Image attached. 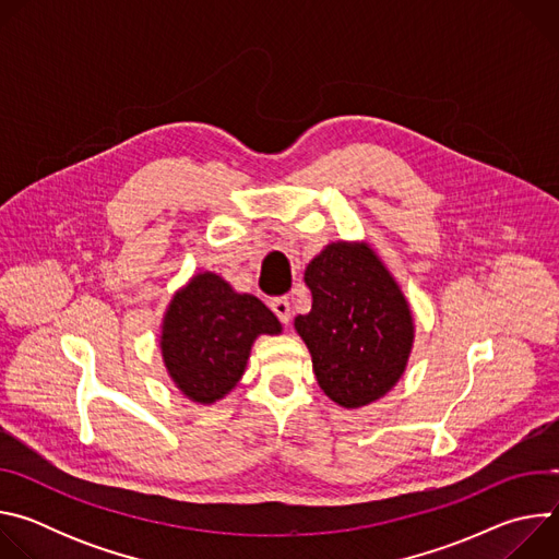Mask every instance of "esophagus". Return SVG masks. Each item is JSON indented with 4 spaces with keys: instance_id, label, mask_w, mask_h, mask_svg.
I'll return each instance as SVG.
<instances>
[{
    "instance_id": "1",
    "label": "esophagus",
    "mask_w": 559,
    "mask_h": 559,
    "mask_svg": "<svg viewBox=\"0 0 559 559\" xmlns=\"http://www.w3.org/2000/svg\"><path fill=\"white\" fill-rule=\"evenodd\" d=\"M270 307H272V311L276 313V318H278V321H281L283 325H287V323L292 321V307H289L287 296L272 298V300H270Z\"/></svg>"
}]
</instances>
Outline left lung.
Here are the masks:
<instances>
[{"mask_svg": "<svg viewBox=\"0 0 559 559\" xmlns=\"http://www.w3.org/2000/svg\"><path fill=\"white\" fill-rule=\"evenodd\" d=\"M311 311L294 328L318 384L345 409L376 403L401 380L414 347V316L367 243H330L305 270Z\"/></svg>", "mask_w": 559, "mask_h": 559, "instance_id": "8db88e82", "label": "left lung"}]
</instances>
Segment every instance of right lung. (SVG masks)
<instances>
[{"mask_svg":"<svg viewBox=\"0 0 559 559\" xmlns=\"http://www.w3.org/2000/svg\"><path fill=\"white\" fill-rule=\"evenodd\" d=\"M278 318L252 294H238L214 272L181 287L164 316L162 356L177 389L212 405L241 380L254 341L281 334Z\"/></svg>","mask_w":559,"mask_h":559,"instance_id":"obj_1","label":"right lung"}]
</instances>
